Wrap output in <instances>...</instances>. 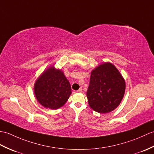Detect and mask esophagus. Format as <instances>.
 Returning <instances> with one entry per match:
<instances>
[{"mask_svg":"<svg viewBox=\"0 0 154 154\" xmlns=\"http://www.w3.org/2000/svg\"><path fill=\"white\" fill-rule=\"evenodd\" d=\"M82 91H83V89H82V88H80L79 89V90L77 91V92H81Z\"/></svg>","mask_w":154,"mask_h":154,"instance_id":"obj_1","label":"esophagus"}]
</instances>
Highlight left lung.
Wrapping results in <instances>:
<instances>
[{
    "label": "left lung",
    "instance_id": "obj_1",
    "mask_svg": "<svg viewBox=\"0 0 154 154\" xmlns=\"http://www.w3.org/2000/svg\"><path fill=\"white\" fill-rule=\"evenodd\" d=\"M125 92V81L113 63L104 62L92 70L87 96L95 112H112L120 104Z\"/></svg>",
    "mask_w": 154,
    "mask_h": 154
}]
</instances>
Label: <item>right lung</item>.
I'll return each mask as SVG.
<instances>
[{"instance_id": "add662e5", "label": "right lung", "mask_w": 154, "mask_h": 154, "mask_svg": "<svg viewBox=\"0 0 154 154\" xmlns=\"http://www.w3.org/2000/svg\"><path fill=\"white\" fill-rule=\"evenodd\" d=\"M34 93L41 106L46 108L57 109L68 100L71 88L62 69L51 66L37 79L34 84Z\"/></svg>"}]
</instances>
